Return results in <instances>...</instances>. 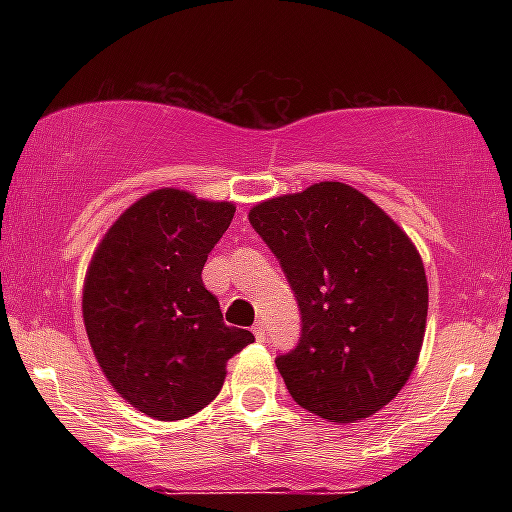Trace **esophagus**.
Masks as SVG:
<instances>
[{
	"instance_id": "obj_1",
	"label": "esophagus",
	"mask_w": 512,
	"mask_h": 512,
	"mask_svg": "<svg viewBox=\"0 0 512 512\" xmlns=\"http://www.w3.org/2000/svg\"><path fill=\"white\" fill-rule=\"evenodd\" d=\"M252 334H255L257 342H264V325H260V322H257V325L252 327Z\"/></svg>"
}]
</instances>
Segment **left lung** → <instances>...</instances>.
I'll use <instances>...</instances> for the list:
<instances>
[{"label":"left lung","instance_id":"8db88e82","mask_svg":"<svg viewBox=\"0 0 512 512\" xmlns=\"http://www.w3.org/2000/svg\"><path fill=\"white\" fill-rule=\"evenodd\" d=\"M250 223L296 293L301 342L276 358L291 397L354 424L390 404L419 361L428 281L411 238L344 182L264 199Z\"/></svg>","mask_w":512,"mask_h":512}]
</instances>
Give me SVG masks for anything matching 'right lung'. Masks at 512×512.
I'll use <instances>...</instances> for the list:
<instances>
[{"label": "right lung", "instance_id": "add662e5", "mask_svg": "<svg viewBox=\"0 0 512 512\" xmlns=\"http://www.w3.org/2000/svg\"><path fill=\"white\" fill-rule=\"evenodd\" d=\"M233 214V202L161 187L122 211L88 264L81 313L93 356L115 392L156 421L207 407L228 358L255 342L223 322L202 281Z\"/></svg>", "mask_w": 512, "mask_h": 512}]
</instances>
